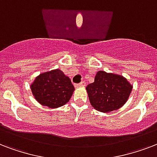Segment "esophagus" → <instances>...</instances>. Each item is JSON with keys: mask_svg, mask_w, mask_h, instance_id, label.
Wrapping results in <instances>:
<instances>
[{"mask_svg": "<svg viewBox=\"0 0 157 157\" xmlns=\"http://www.w3.org/2000/svg\"><path fill=\"white\" fill-rule=\"evenodd\" d=\"M86 82L85 81H81V83H79V84H76L75 85V87H85L86 86Z\"/></svg>", "mask_w": 157, "mask_h": 157, "instance_id": "obj_1", "label": "esophagus"}]
</instances>
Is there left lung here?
Listing matches in <instances>:
<instances>
[{
    "instance_id": "8db88e82",
    "label": "left lung",
    "mask_w": 157,
    "mask_h": 157,
    "mask_svg": "<svg viewBox=\"0 0 157 157\" xmlns=\"http://www.w3.org/2000/svg\"><path fill=\"white\" fill-rule=\"evenodd\" d=\"M91 106L98 112H110L126 103L133 86L121 75L98 71L94 81L86 86Z\"/></svg>"
}]
</instances>
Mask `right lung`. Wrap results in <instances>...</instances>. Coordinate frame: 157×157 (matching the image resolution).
<instances>
[{
  "label": "right lung",
  "mask_w": 157,
  "mask_h": 157,
  "mask_svg": "<svg viewBox=\"0 0 157 157\" xmlns=\"http://www.w3.org/2000/svg\"><path fill=\"white\" fill-rule=\"evenodd\" d=\"M30 88L36 100L50 108H58L68 103L75 90L70 78L59 69L40 73Z\"/></svg>",
  "instance_id": "add662e5"
}]
</instances>
